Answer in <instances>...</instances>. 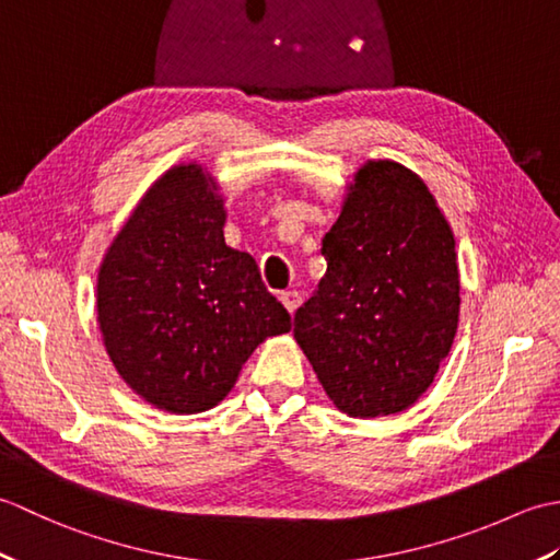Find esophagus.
I'll return each instance as SVG.
<instances>
[{"label": "esophagus", "mask_w": 560, "mask_h": 560, "mask_svg": "<svg viewBox=\"0 0 560 560\" xmlns=\"http://www.w3.org/2000/svg\"><path fill=\"white\" fill-rule=\"evenodd\" d=\"M279 299H281L283 307H287V311H289V313H295V307H299V305H301V301H303V295H301L299 291H283V293L279 295Z\"/></svg>", "instance_id": "esophagus-1"}]
</instances>
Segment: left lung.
<instances>
[{"mask_svg":"<svg viewBox=\"0 0 560 560\" xmlns=\"http://www.w3.org/2000/svg\"><path fill=\"white\" fill-rule=\"evenodd\" d=\"M293 337L343 413L404 411L431 387L459 323L455 237L433 195L395 161L355 173Z\"/></svg>","mask_w":560,"mask_h":560,"instance_id":"obj_1","label":"left lung"}]
</instances>
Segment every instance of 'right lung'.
Instances as JSON below:
<instances>
[{
    "label": "right lung",
    "instance_id": "right-lung-1",
    "mask_svg": "<svg viewBox=\"0 0 560 560\" xmlns=\"http://www.w3.org/2000/svg\"><path fill=\"white\" fill-rule=\"evenodd\" d=\"M223 223L211 177L177 165L141 199L98 273L110 361L165 411L217 407L257 343L291 329L257 261L225 245Z\"/></svg>",
    "mask_w": 560,
    "mask_h": 560
}]
</instances>
